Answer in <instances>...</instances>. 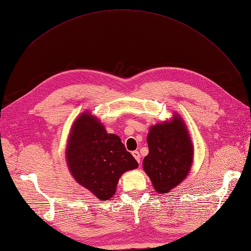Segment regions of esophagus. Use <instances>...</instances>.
<instances>
[{
  "mask_svg": "<svg viewBox=\"0 0 251 251\" xmlns=\"http://www.w3.org/2000/svg\"><path fill=\"white\" fill-rule=\"evenodd\" d=\"M132 155L134 156V158H135L136 160H137V162L139 163V162H140V158H141V157H140V154H139V151H134L133 153H132Z\"/></svg>",
  "mask_w": 251,
  "mask_h": 251,
  "instance_id": "esophagus-1",
  "label": "esophagus"
}]
</instances>
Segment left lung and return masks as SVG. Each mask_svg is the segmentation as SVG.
<instances>
[{
    "label": "left lung",
    "mask_w": 251,
    "mask_h": 251,
    "mask_svg": "<svg viewBox=\"0 0 251 251\" xmlns=\"http://www.w3.org/2000/svg\"><path fill=\"white\" fill-rule=\"evenodd\" d=\"M147 141L144 172L158 193H169L184 180L193 162V144L185 125L179 116L158 124L151 127Z\"/></svg>",
    "instance_id": "left-lung-1"
}]
</instances>
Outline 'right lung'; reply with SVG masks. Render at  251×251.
Returning a JSON list of instances; mask_svg holds the SVG:
<instances>
[{"mask_svg": "<svg viewBox=\"0 0 251 251\" xmlns=\"http://www.w3.org/2000/svg\"><path fill=\"white\" fill-rule=\"evenodd\" d=\"M66 154L74 179L102 201L115 194L121 175L138 166L118 136L87 113L75 120Z\"/></svg>", "mask_w": 251, "mask_h": 251, "instance_id": "right-lung-1", "label": "right lung"}]
</instances>
